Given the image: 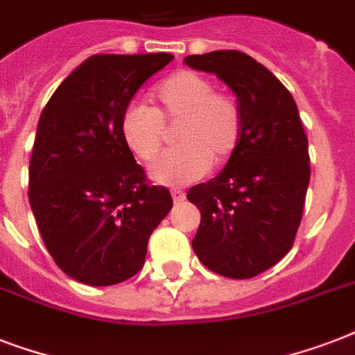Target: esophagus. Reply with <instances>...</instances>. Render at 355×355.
<instances>
[{
    "instance_id": "34e87169",
    "label": "esophagus",
    "mask_w": 355,
    "mask_h": 355,
    "mask_svg": "<svg viewBox=\"0 0 355 355\" xmlns=\"http://www.w3.org/2000/svg\"><path fill=\"white\" fill-rule=\"evenodd\" d=\"M171 197H173V200H175V202L178 205V202H182V200L186 199V193H184L182 189L175 188V189H171Z\"/></svg>"
}]
</instances>
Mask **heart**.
I'll use <instances>...</instances> for the list:
<instances>
[{
    "label": "heart",
    "instance_id": "heart-1",
    "mask_svg": "<svg viewBox=\"0 0 355 355\" xmlns=\"http://www.w3.org/2000/svg\"><path fill=\"white\" fill-rule=\"evenodd\" d=\"M178 123L173 141L178 145L158 156L149 167L160 186L193 182L234 155L241 136V110L230 96L216 92L214 80L182 69L156 86L153 107L128 105L121 116L123 141L139 160L149 162L162 147L164 125Z\"/></svg>",
    "mask_w": 355,
    "mask_h": 355
}]
</instances>
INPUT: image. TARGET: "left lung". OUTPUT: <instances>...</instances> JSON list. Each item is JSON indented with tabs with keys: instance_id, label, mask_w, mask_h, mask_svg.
Here are the masks:
<instances>
[{
	"instance_id": "left-lung-1",
	"label": "left lung",
	"mask_w": 355,
	"mask_h": 355,
	"mask_svg": "<svg viewBox=\"0 0 355 355\" xmlns=\"http://www.w3.org/2000/svg\"><path fill=\"white\" fill-rule=\"evenodd\" d=\"M186 66L217 75L237 97L241 136L217 177L189 188L200 210L191 241L200 263L245 280L293 247L309 184L308 138L286 86L247 53L189 55Z\"/></svg>"
}]
</instances>
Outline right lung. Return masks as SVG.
Listing matches in <instances>:
<instances>
[{
    "label": "right lung",
    "instance_id": "right-lung-1",
    "mask_svg": "<svg viewBox=\"0 0 355 355\" xmlns=\"http://www.w3.org/2000/svg\"><path fill=\"white\" fill-rule=\"evenodd\" d=\"M169 53L94 55L62 80L36 127L29 202L55 263L86 286H114L145 263L147 243L173 208L149 186L123 141L134 94Z\"/></svg>",
    "mask_w": 355,
    "mask_h": 355
}]
</instances>
